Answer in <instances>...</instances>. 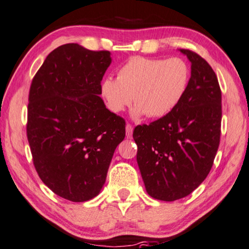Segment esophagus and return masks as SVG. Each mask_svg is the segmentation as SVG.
<instances>
[{
    "label": "esophagus",
    "instance_id": "esophagus-1",
    "mask_svg": "<svg viewBox=\"0 0 249 249\" xmlns=\"http://www.w3.org/2000/svg\"><path fill=\"white\" fill-rule=\"evenodd\" d=\"M125 129H126V137H127V139H131L133 134V127L129 124H126Z\"/></svg>",
    "mask_w": 249,
    "mask_h": 249
}]
</instances>
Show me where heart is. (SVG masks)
Returning a JSON list of instances; mask_svg holds the SVG:
<instances>
[{"instance_id": "b5f03b06", "label": "heart", "mask_w": 249, "mask_h": 249, "mask_svg": "<svg viewBox=\"0 0 249 249\" xmlns=\"http://www.w3.org/2000/svg\"><path fill=\"white\" fill-rule=\"evenodd\" d=\"M190 69L180 58L133 57L118 69L117 79L102 81L101 94L113 113H120L132 101V116L160 118L172 112L187 90Z\"/></svg>"}]
</instances>
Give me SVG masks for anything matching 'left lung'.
Wrapping results in <instances>:
<instances>
[{
    "label": "left lung",
    "mask_w": 249,
    "mask_h": 249,
    "mask_svg": "<svg viewBox=\"0 0 249 249\" xmlns=\"http://www.w3.org/2000/svg\"><path fill=\"white\" fill-rule=\"evenodd\" d=\"M191 62L183 97L164 117L136 126V161L146 192L162 201L184 198L203 182L220 141L221 91L205 59L179 49Z\"/></svg>",
    "instance_id": "obj_1"
}]
</instances>
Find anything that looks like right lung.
<instances>
[{
    "label": "right lung",
    "instance_id": "obj_1",
    "mask_svg": "<svg viewBox=\"0 0 249 249\" xmlns=\"http://www.w3.org/2000/svg\"><path fill=\"white\" fill-rule=\"evenodd\" d=\"M109 51L67 43L48 54L29 94L27 134L42 182L61 198L88 201L102 191L125 121L106 108L101 81Z\"/></svg>",
    "mask_w": 249,
    "mask_h": 249
}]
</instances>
